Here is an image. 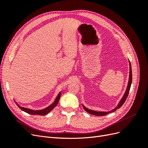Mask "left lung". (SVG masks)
Masks as SVG:
<instances>
[{
    "mask_svg": "<svg viewBox=\"0 0 148 148\" xmlns=\"http://www.w3.org/2000/svg\"><path fill=\"white\" fill-rule=\"evenodd\" d=\"M129 64H130V75H129V80H128V86L126 89V91H125L124 95L123 96V97L122 98V99L120 100V102L119 103V104L117 106V107H115L114 109H113L112 110L109 111V112H97V111H95L92 110L91 109H89L88 108H86V107H84L83 105V107L84 109L86 110L87 112L91 114L92 115H97V116H103V115H106L107 114H108L109 113L113 112H115L117 109H119L120 107H121L122 106V105L124 104V102L125 101V100L127 99V98L128 97V95L129 94V91L130 89V87H131V84H132V66H131V64L130 62L129 61Z\"/></svg>",
    "mask_w": 148,
    "mask_h": 148,
    "instance_id": "1",
    "label": "left lung"
}]
</instances>
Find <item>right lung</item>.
Here are the masks:
<instances>
[{
  "label": "right lung",
  "mask_w": 148,
  "mask_h": 148,
  "mask_svg": "<svg viewBox=\"0 0 148 148\" xmlns=\"http://www.w3.org/2000/svg\"><path fill=\"white\" fill-rule=\"evenodd\" d=\"M60 96H61V92H60L59 95H57L56 99L55 101L53 102V104H52L51 106H49V107H46V108H45V109H42V110H31V109H29L28 108H25V107H22L18 104L17 103H16V104L18 106V107L21 110H22L28 114H29L31 115H45L47 114L49 112H50L57 105L58 102H59V101Z\"/></svg>",
  "instance_id": "obj_1"
}]
</instances>
